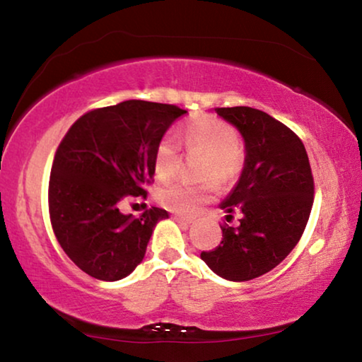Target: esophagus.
<instances>
[{"label": "esophagus", "instance_id": "esophagus-1", "mask_svg": "<svg viewBox=\"0 0 362 362\" xmlns=\"http://www.w3.org/2000/svg\"><path fill=\"white\" fill-rule=\"evenodd\" d=\"M174 219L180 224H192L193 223V218H187V216H180V214H174Z\"/></svg>", "mask_w": 362, "mask_h": 362}]
</instances>
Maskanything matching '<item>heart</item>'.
<instances>
[{"label":"heart","mask_w":362,"mask_h":362,"mask_svg":"<svg viewBox=\"0 0 362 362\" xmlns=\"http://www.w3.org/2000/svg\"><path fill=\"white\" fill-rule=\"evenodd\" d=\"M180 136L188 153H203L202 183L174 182L158 190V199L164 208L180 214H195L216 193V182L230 183L244 167L245 154L239 144V133L230 123L213 115H197L182 128ZM182 165L180 149L172 134L158 143L154 149L153 170L159 182H169L179 174Z\"/></svg>","instance_id":"b5f03b06"}]
</instances>
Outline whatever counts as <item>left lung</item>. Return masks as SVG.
Wrapping results in <instances>:
<instances>
[{"label": "left lung", "instance_id": "left-lung-1", "mask_svg": "<svg viewBox=\"0 0 362 362\" xmlns=\"http://www.w3.org/2000/svg\"><path fill=\"white\" fill-rule=\"evenodd\" d=\"M245 141L240 180L221 208L223 240L202 260L229 281H249L279 265L298 244L314 203V175L304 143L293 129L252 107H218Z\"/></svg>", "mask_w": 362, "mask_h": 362}]
</instances>
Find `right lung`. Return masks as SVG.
I'll list each match as a JSON object with an SVG mask.
<instances>
[{
  "label": "right lung",
  "mask_w": 362,
  "mask_h": 362,
  "mask_svg": "<svg viewBox=\"0 0 362 362\" xmlns=\"http://www.w3.org/2000/svg\"><path fill=\"white\" fill-rule=\"evenodd\" d=\"M185 113L170 104L125 100L86 112L58 144L48 182L52 229L69 260L89 276H128L141 263L156 223L169 218L156 206L133 218L120 206L146 199L154 149Z\"/></svg>",
  "instance_id": "obj_1"
}]
</instances>
